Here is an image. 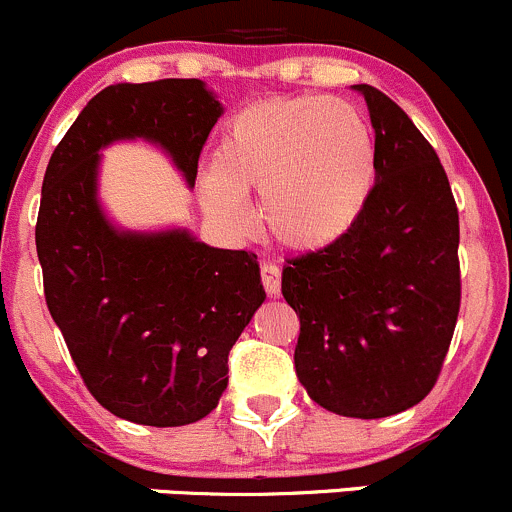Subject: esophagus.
<instances>
[{
  "label": "esophagus",
  "mask_w": 512,
  "mask_h": 512,
  "mask_svg": "<svg viewBox=\"0 0 512 512\" xmlns=\"http://www.w3.org/2000/svg\"><path fill=\"white\" fill-rule=\"evenodd\" d=\"M260 277H262V287H265L267 294L277 297L282 289V277H280V267L272 265V262H265L260 267Z\"/></svg>",
  "instance_id": "obj_1"
}]
</instances>
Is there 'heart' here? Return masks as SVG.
<instances>
[{"label": "heart", "mask_w": 512, "mask_h": 512, "mask_svg": "<svg viewBox=\"0 0 512 512\" xmlns=\"http://www.w3.org/2000/svg\"><path fill=\"white\" fill-rule=\"evenodd\" d=\"M376 175V138L359 106L322 96L267 98L225 123L200 200L215 223L245 230L242 195L260 193L267 235L287 250L317 252L354 230Z\"/></svg>", "instance_id": "heart-1"}]
</instances>
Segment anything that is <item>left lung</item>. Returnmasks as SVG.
<instances>
[{
	"instance_id": "8db88e82",
	"label": "left lung",
	"mask_w": 512,
	"mask_h": 512,
	"mask_svg": "<svg viewBox=\"0 0 512 512\" xmlns=\"http://www.w3.org/2000/svg\"><path fill=\"white\" fill-rule=\"evenodd\" d=\"M379 175L347 237L287 260L282 294L299 317L294 369L309 399L384 418L426 399L461 309L458 208L431 143L369 84Z\"/></svg>"
}]
</instances>
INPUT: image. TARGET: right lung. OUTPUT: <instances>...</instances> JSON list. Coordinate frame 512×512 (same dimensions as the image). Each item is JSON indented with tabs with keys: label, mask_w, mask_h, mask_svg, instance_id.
Here are the masks:
<instances>
[{
	"label": "right lung",
	"mask_w": 512,
	"mask_h": 512,
	"mask_svg": "<svg viewBox=\"0 0 512 512\" xmlns=\"http://www.w3.org/2000/svg\"><path fill=\"white\" fill-rule=\"evenodd\" d=\"M223 116L198 79L116 84L86 103L51 153L36 218L44 297L91 396L143 426H185L218 406L227 354L265 302L255 252L188 230L128 232L96 198L98 151L146 138L188 185Z\"/></svg>",
	"instance_id": "1"
}]
</instances>
